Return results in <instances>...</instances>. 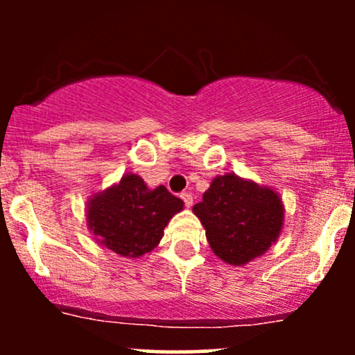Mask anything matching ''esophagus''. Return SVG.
<instances>
[{"mask_svg": "<svg viewBox=\"0 0 355 355\" xmlns=\"http://www.w3.org/2000/svg\"><path fill=\"white\" fill-rule=\"evenodd\" d=\"M180 197L183 203H185V207H191V203H193V197H191V193H189V191H183Z\"/></svg>", "mask_w": 355, "mask_h": 355, "instance_id": "obj_1", "label": "esophagus"}]
</instances>
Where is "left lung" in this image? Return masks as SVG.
Instances as JSON below:
<instances>
[{
	"label": "left lung",
	"mask_w": 355,
	"mask_h": 355,
	"mask_svg": "<svg viewBox=\"0 0 355 355\" xmlns=\"http://www.w3.org/2000/svg\"><path fill=\"white\" fill-rule=\"evenodd\" d=\"M193 214L205 227L214 254L232 266H243L279 237L284 207L274 190L227 173L214 178Z\"/></svg>",
	"instance_id": "8db88e82"
}]
</instances>
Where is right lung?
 <instances>
[{
	"label": "right lung",
	"instance_id": "add662e5",
	"mask_svg": "<svg viewBox=\"0 0 355 355\" xmlns=\"http://www.w3.org/2000/svg\"><path fill=\"white\" fill-rule=\"evenodd\" d=\"M182 209L183 202L164 185L148 190L138 175L126 173L89 200L88 225L110 250L135 259L158 245L168 220Z\"/></svg>",
	"mask_w": 355,
	"mask_h": 355
}]
</instances>
